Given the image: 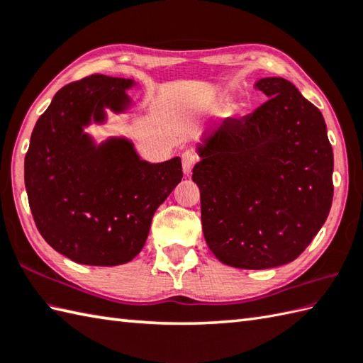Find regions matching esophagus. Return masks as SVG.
Returning <instances> with one entry per match:
<instances>
[{
	"label": "esophagus",
	"instance_id": "esophagus-1",
	"mask_svg": "<svg viewBox=\"0 0 363 363\" xmlns=\"http://www.w3.org/2000/svg\"><path fill=\"white\" fill-rule=\"evenodd\" d=\"M198 162V156L195 152L191 151H186L182 154V169L184 173L186 174H190L191 173V168H194V165Z\"/></svg>",
	"mask_w": 363,
	"mask_h": 363
}]
</instances>
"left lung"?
I'll return each instance as SVG.
<instances>
[{"label":"left lung","instance_id":"8db88e82","mask_svg":"<svg viewBox=\"0 0 363 363\" xmlns=\"http://www.w3.org/2000/svg\"><path fill=\"white\" fill-rule=\"evenodd\" d=\"M254 87L268 101L203 138L191 179L215 257L265 269L295 260L325 225L334 154L321 112L290 81L273 76Z\"/></svg>","mask_w":363,"mask_h":363}]
</instances>
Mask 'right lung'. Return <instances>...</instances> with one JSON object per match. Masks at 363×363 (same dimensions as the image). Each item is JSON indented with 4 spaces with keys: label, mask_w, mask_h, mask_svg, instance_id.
Returning a JSON list of instances; mask_svg holds the SVG:
<instances>
[{
    "label": "right lung",
    "mask_w": 363,
    "mask_h": 363,
    "mask_svg": "<svg viewBox=\"0 0 363 363\" xmlns=\"http://www.w3.org/2000/svg\"><path fill=\"white\" fill-rule=\"evenodd\" d=\"M134 79L91 74L54 95L30 134L25 186L38 233L76 264L115 267L133 260L157 207L181 182V157L143 160L126 137L98 143L87 133L107 111L126 113Z\"/></svg>",
    "instance_id": "1"
}]
</instances>
